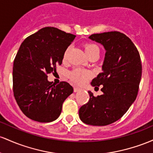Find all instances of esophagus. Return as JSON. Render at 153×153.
Instances as JSON below:
<instances>
[{"label": "esophagus", "instance_id": "esophagus-1", "mask_svg": "<svg viewBox=\"0 0 153 153\" xmlns=\"http://www.w3.org/2000/svg\"><path fill=\"white\" fill-rule=\"evenodd\" d=\"M80 90H81V89H80L79 87H74V92H78V91H79Z\"/></svg>", "mask_w": 153, "mask_h": 153}]
</instances>
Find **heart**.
<instances>
[{
  "label": "heart",
  "mask_w": 153,
  "mask_h": 153,
  "mask_svg": "<svg viewBox=\"0 0 153 153\" xmlns=\"http://www.w3.org/2000/svg\"><path fill=\"white\" fill-rule=\"evenodd\" d=\"M84 48H85V53L88 56V58L93 56V55L99 54L100 51L98 47L95 44L86 43ZM68 51H69V48H68L63 53V60H66L67 58ZM69 77L72 80V82H74V83L83 84L90 78L91 73L89 71H85V70L80 69V68H76L69 74Z\"/></svg>",
  "instance_id": "1"
}]
</instances>
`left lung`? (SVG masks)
Returning <instances> with one entry per match:
<instances>
[{
	"label": "left lung",
	"instance_id": "1",
	"mask_svg": "<svg viewBox=\"0 0 153 153\" xmlns=\"http://www.w3.org/2000/svg\"><path fill=\"white\" fill-rule=\"evenodd\" d=\"M89 39L100 43L105 50L102 72L91 82L102 86V95L94 97L82 105L79 116L84 123L106 126L120 119L136 100L142 76V63L136 46L119 32L93 34Z\"/></svg>",
	"mask_w": 153,
	"mask_h": 153
}]
</instances>
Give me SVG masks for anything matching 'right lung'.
Listing matches in <instances>:
<instances>
[{"instance_id":"add662e5","label":"right lung","mask_w":153,"mask_h":153,"mask_svg":"<svg viewBox=\"0 0 153 153\" xmlns=\"http://www.w3.org/2000/svg\"><path fill=\"white\" fill-rule=\"evenodd\" d=\"M76 36L55 27H45L27 37L20 45L13 66V90L27 117L51 122L59 117L64 100L73 93L68 82L56 85L48 74L61 65L63 53Z\"/></svg>"}]
</instances>
